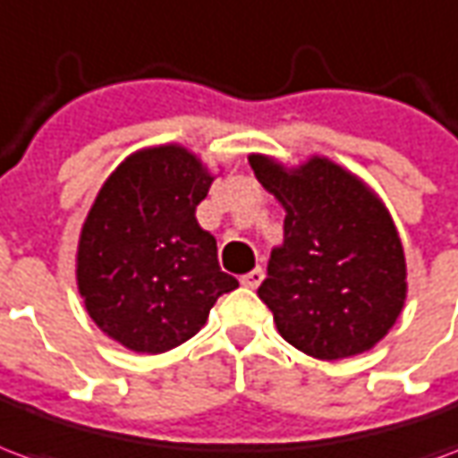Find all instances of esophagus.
<instances>
[{"mask_svg":"<svg viewBox=\"0 0 458 458\" xmlns=\"http://www.w3.org/2000/svg\"><path fill=\"white\" fill-rule=\"evenodd\" d=\"M262 277H265V272H262L259 267H255V269H250L248 275H242V279H240V282H242V287L258 289L259 282H262Z\"/></svg>","mask_w":458,"mask_h":458,"instance_id":"esophagus-1","label":"esophagus"}]
</instances>
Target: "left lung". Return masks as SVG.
<instances>
[{
  "mask_svg": "<svg viewBox=\"0 0 458 458\" xmlns=\"http://www.w3.org/2000/svg\"><path fill=\"white\" fill-rule=\"evenodd\" d=\"M250 166L287 213L258 289L282 338L318 360L370 351L407 297L404 250L385 203L327 157L287 169L250 154Z\"/></svg>",
  "mask_w": 458,
  "mask_h": 458,
  "instance_id": "1",
  "label": "left lung"
}]
</instances>
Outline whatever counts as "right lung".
<instances>
[{
	"instance_id": "obj_1",
	"label": "right lung",
	"mask_w": 458,
	"mask_h": 458,
	"mask_svg": "<svg viewBox=\"0 0 458 458\" xmlns=\"http://www.w3.org/2000/svg\"><path fill=\"white\" fill-rule=\"evenodd\" d=\"M213 179L181 144L147 147L107 176L88 210L78 292L105 336L134 353H164L196 336L220 294L238 287L196 220Z\"/></svg>"
}]
</instances>
